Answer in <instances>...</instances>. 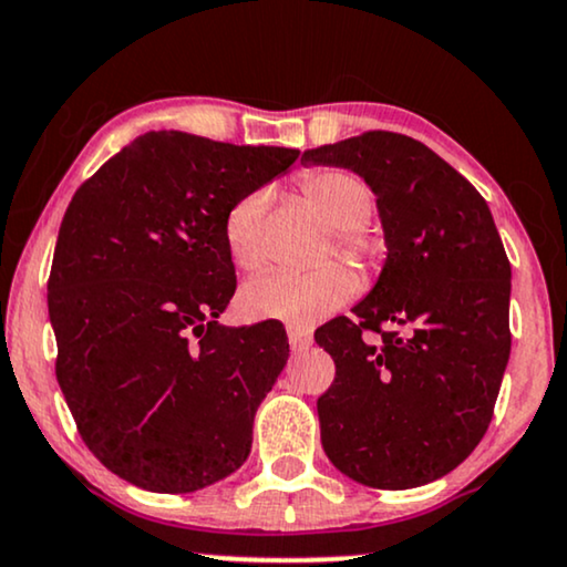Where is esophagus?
I'll return each mask as SVG.
<instances>
[{
    "instance_id": "esophagus-1",
    "label": "esophagus",
    "mask_w": 567,
    "mask_h": 567,
    "mask_svg": "<svg viewBox=\"0 0 567 567\" xmlns=\"http://www.w3.org/2000/svg\"><path fill=\"white\" fill-rule=\"evenodd\" d=\"M288 340H290V348L292 350H306V348H311L313 334L308 332V329H303V327L290 324L288 327Z\"/></svg>"
}]
</instances>
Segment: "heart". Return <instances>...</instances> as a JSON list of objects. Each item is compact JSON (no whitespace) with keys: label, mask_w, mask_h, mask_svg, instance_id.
I'll use <instances>...</instances> for the list:
<instances>
[{"label":"heart","mask_w":567,"mask_h":567,"mask_svg":"<svg viewBox=\"0 0 567 567\" xmlns=\"http://www.w3.org/2000/svg\"><path fill=\"white\" fill-rule=\"evenodd\" d=\"M298 190L332 225L334 240L327 254H346L367 264L374 254L369 217L374 190L361 175L340 167H321L298 177ZM269 209L267 190H250L230 206L225 217V243L235 267L256 271L267 264L264 219ZM358 292V277L348 264L332 261L311 271H267L240 290L243 317L254 321H290L296 327L317 324Z\"/></svg>","instance_id":"obj_1"}]
</instances>
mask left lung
Wrapping results in <instances>:
<instances>
[{
    "label": "left lung",
    "mask_w": 567,
    "mask_h": 567,
    "mask_svg": "<svg viewBox=\"0 0 567 567\" xmlns=\"http://www.w3.org/2000/svg\"><path fill=\"white\" fill-rule=\"evenodd\" d=\"M303 162L358 172L386 243L355 317L313 334L334 361L317 400L324 453L374 489L429 484L482 442L511 358V261L492 212L461 172L400 133H361Z\"/></svg>",
    "instance_id": "obj_1"
}]
</instances>
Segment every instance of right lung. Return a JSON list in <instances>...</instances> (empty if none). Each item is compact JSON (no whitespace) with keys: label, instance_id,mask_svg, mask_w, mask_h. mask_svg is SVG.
I'll list each match as a JSON object with an SVG mask.
<instances>
[{"label":"right lung","instance_id":"1","mask_svg":"<svg viewBox=\"0 0 567 567\" xmlns=\"http://www.w3.org/2000/svg\"><path fill=\"white\" fill-rule=\"evenodd\" d=\"M296 159L146 133L64 212L47 285L56 382L91 453L141 489L196 492L246 463L290 346L269 321L217 324L238 288L225 217Z\"/></svg>","mask_w":567,"mask_h":567}]
</instances>
